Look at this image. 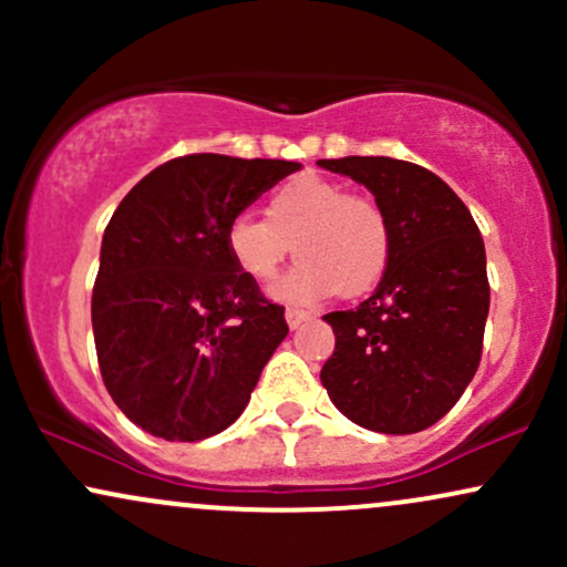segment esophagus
<instances>
[{
	"label": "esophagus",
	"mask_w": 567,
	"mask_h": 567,
	"mask_svg": "<svg viewBox=\"0 0 567 567\" xmlns=\"http://www.w3.org/2000/svg\"><path fill=\"white\" fill-rule=\"evenodd\" d=\"M309 317H311L309 311H301V309H288V311H285V322H288L290 330H296L298 324L309 320Z\"/></svg>",
	"instance_id": "esophagus-1"
}]
</instances>
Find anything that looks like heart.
<instances>
[{
	"label": "heart",
	"instance_id": "heart-1",
	"mask_svg": "<svg viewBox=\"0 0 567 567\" xmlns=\"http://www.w3.org/2000/svg\"><path fill=\"white\" fill-rule=\"evenodd\" d=\"M264 218L237 216L226 229V252L243 277L266 285L277 277L290 247L298 261L271 288L282 303H317L362 296L386 275L392 229L368 197L322 178H296L271 192Z\"/></svg>",
	"mask_w": 567,
	"mask_h": 567
}]
</instances>
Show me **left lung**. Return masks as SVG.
<instances>
[{
    "label": "left lung",
    "instance_id": "1",
    "mask_svg": "<svg viewBox=\"0 0 567 567\" xmlns=\"http://www.w3.org/2000/svg\"><path fill=\"white\" fill-rule=\"evenodd\" d=\"M317 165L365 186L392 229V258L373 296L322 317L336 333L322 386L354 424L421 432L477 373L491 309L483 237L464 202L426 167L392 157Z\"/></svg>",
    "mask_w": 567,
    "mask_h": 567
}]
</instances>
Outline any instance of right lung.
Wrapping results in <instances>:
<instances>
[{
    "label": "right lung",
    "mask_w": 567,
    "mask_h": 567,
    "mask_svg": "<svg viewBox=\"0 0 567 567\" xmlns=\"http://www.w3.org/2000/svg\"><path fill=\"white\" fill-rule=\"evenodd\" d=\"M298 167L188 154L114 210L93 288L95 351L116 408L143 432L197 442L243 415L288 322L231 264L226 229Z\"/></svg>",
    "instance_id": "add662e5"
}]
</instances>
